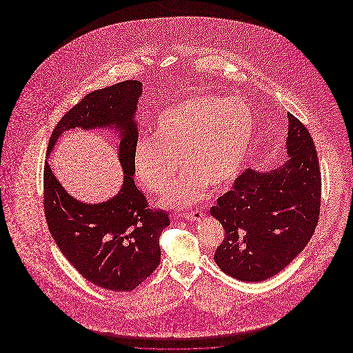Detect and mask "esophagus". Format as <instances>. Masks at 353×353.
Returning a JSON list of instances; mask_svg holds the SVG:
<instances>
[{"instance_id": "1", "label": "esophagus", "mask_w": 353, "mask_h": 353, "mask_svg": "<svg viewBox=\"0 0 353 353\" xmlns=\"http://www.w3.org/2000/svg\"><path fill=\"white\" fill-rule=\"evenodd\" d=\"M183 217H185L188 221H200L203 217V213L201 210H193V212L186 213Z\"/></svg>"}]
</instances>
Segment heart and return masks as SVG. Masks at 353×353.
Segmentation results:
<instances>
[{
	"mask_svg": "<svg viewBox=\"0 0 353 353\" xmlns=\"http://www.w3.org/2000/svg\"><path fill=\"white\" fill-rule=\"evenodd\" d=\"M252 108L241 99L199 94L165 108L153 123V139L134 143L132 165L152 193L163 194L181 167L184 176L164 201L184 208L210 188L221 192L234 183L252 144Z\"/></svg>",
	"mask_w": 353,
	"mask_h": 353,
	"instance_id": "1",
	"label": "heart"
}]
</instances>
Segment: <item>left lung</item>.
I'll use <instances>...</instances> for the list:
<instances>
[{
  "mask_svg": "<svg viewBox=\"0 0 353 353\" xmlns=\"http://www.w3.org/2000/svg\"><path fill=\"white\" fill-rule=\"evenodd\" d=\"M287 118L285 164L263 173L246 169L210 209L225 229L214 261L242 282H262L281 272L303 252L318 225L316 148L304 124L291 114Z\"/></svg>",
  "mask_w": 353,
  "mask_h": 353,
  "instance_id": "8db88e82",
  "label": "left lung"
}]
</instances>
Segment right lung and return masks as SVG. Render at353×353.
<instances>
[{
    "instance_id": "obj_1",
    "label": "right lung",
    "mask_w": 353,
    "mask_h": 353,
    "mask_svg": "<svg viewBox=\"0 0 353 353\" xmlns=\"http://www.w3.org/2000/svg\"><path fill=\"white\" fill-rule=\"evenodd\" d=\"M143 83L125 81L92 91L77 103L51 134L48 156L63 132L74 128H114L119 134V161L124 179L108 201L85 203L71 197L49 163L43 172V205L51 235L77 271L92 285L132 291L160 263L159 238L169 214L151 209L134 185L132 153L139 132L134 121Z\"/></svg>"
}]
</instances>
